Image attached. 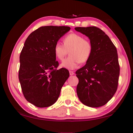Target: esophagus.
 Wrapping results in <instances>:
<instances>
[{"instance_id":"1","label":"esophagus","mask_w":133,"mask_h":133,"mask_svg":"<svg viewBox=\"0 0 133 133\" xmlns=\"http://www.w3.org/2000/svg\"><path fill=\"white\" fill-rule=\"evenodd\" d=\"M69 72H70V75H71V76H72V75H74V72L72 71H70Z\"/></svg>"}]
</instances>
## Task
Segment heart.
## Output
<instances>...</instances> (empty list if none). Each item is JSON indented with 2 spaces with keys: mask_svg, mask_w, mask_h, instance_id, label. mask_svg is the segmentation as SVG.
I'll return each instance as SVG.
<instances>
[{
  "mask_svg": "<svg viewBox=\"0 0 133 133\" xmlns=\"http://www.w3.org/2000/svg\"><path fill=\"white\" fill-rule=\"evenodd\" d=\"M63 44L57 43L54 48L56 57L62 61L67 54L70 56L64 59L61 66L67 69H75L79 63H84L89 60L92 52V44L90 41L76 33H71L63 39Z\"/></svg>",
  "mask_w": 133,
  "mask_h": 133,
  "instance_id": "b5f03b06",
  "label": "heart"
}]
</instances>
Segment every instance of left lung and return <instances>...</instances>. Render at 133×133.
I'll return each instance as SVG.
<instances>
[{
  "mask_svg": "<svg viewBox=\"0 0 133 133\" xmlns=\"http://www.w3.org/2000/svg\"><path fill=\"white\" fill-rule=\"evenodd\" d=\"M75 29L89 37L93 46L85 65L76 72L79 79L77 96L88 107L103 106L117 89L120 66L116 48L108 35L97 27Z\"/></svg>",
  "mask_w": 133,
  "mask_h": 133,
  "instance_id": "obj_1",
  "label": "left lung"
}]
</instances>
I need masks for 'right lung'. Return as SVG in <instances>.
<instances>
[{
    "label": "right lung",
    "mask_w": 133,
    "mask_h": 133,
    "mask_svg": "<svg viewBox=\"0 0 133 133\" xmlns=\"http://www.w3.org/2000/svg\"><path fill=\"white\" fill-rule=\"evenodd\" d=\"M71 28L68 26H42L30 34L19 56L18 78L25 99L40 108L53 105L69 78V71L57 70L54 48Z\"/></svg>",
    "instance_id": "obj_1"
}]
</instances>
